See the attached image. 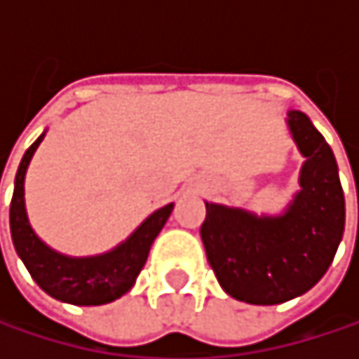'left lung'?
<instances>
[{"label": "left lung", "instance_id": "left-lung-1", "mask_svg": "<svg viewBox=\"0 0 359 359\" xmlns=\"http://www.w3.org/2000/svg\"><path fill=\"white\" fill-rule=\"evenodd\" d=\"M289 128L306 156L289 210L257 218L245 210L205 203L201 241L220 287L235 299L274 306L310 291L328 270L345 229V197L332 149L304 111Z\"/></svg>", "mask_w": 359, "mask_h": 359}]
</instances>
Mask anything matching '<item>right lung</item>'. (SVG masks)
<instances>
[{"instance_id":"obj_1","label":"right lung","mask_w":359,"mask_h":359,"mask_svg":"<svg viewBox=\"0 0 359 359\" xmlns=\"http://www.w3.org/2000/svg\"><path fill=\"white\" fill-rule=\"evenodd\" d=\"M43 135L27 149L14 182L10 203V231L16 253L33 280L51 297L74 306H102L124 295L147 262L149 248L166 224L172 203L154 212L122 245L97 257H66L49 250L29 224L25 210V175Z\"/></svg>"}]
</instances>
